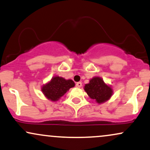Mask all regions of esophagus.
<instances>
[{"instance_id": "34e87169", "label": "esophagus", "mask_w": 150, "mask_h": 150, "mask_svg": "<svg viewBox=\"0 0 150 150\" xmlns=\"http://www.w3.org/2000/svg\"><path fill=\"white\" fill-rule=\"evenodd\" d=\"M76 87L81 88L82 86V83L81 82H77L76 84Z\"/></svg>"}]
</instances>
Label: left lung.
Instances as JSON below:
<instances>
[{
	"instance_id": "left-lung-1",
	"label": "left lung",
	"mask_w": 150,
	"mask_h": 150,
	"mask_svg": "<svg viewBox=\"0 0 150 150\" xmlns=\"http://www.w3.org/2000/svg\"><path fill=\"white\" fill-rule=\"evenodd\" d=\"M84 90L87 94L98 103L107 101L112 95V89L105 83L100 77H94L90 81V83L86 84Z\"/></svg>"
}]
</instances>
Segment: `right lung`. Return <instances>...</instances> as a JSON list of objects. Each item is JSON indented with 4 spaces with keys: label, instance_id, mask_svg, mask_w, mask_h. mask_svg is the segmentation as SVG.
Listing matches in <instances>:
<instances>
[{
    "label": "right lung",
    "instance_id": "right-lung-1",
    "mask_svg": "<svg viewBox=\"0 0 150 150\" xmlns=\"http://www.w3.org/2000/svg\"><path fill=\"white\" fill-rule=\"evenodd\" d=\"M75 86L72 80H66L59 76H55L42 88V91L47 98L56 101L63 96L69 88Z\"/></svg>",
    "mask_w": 150,
    "mask_h": 150
}]
</instances>
